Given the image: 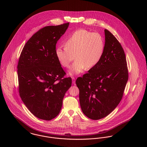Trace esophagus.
<instances>
[{
    "mask_svg": "<svg viewBox=\"0 0 147 147\" xmlns=\"http://www.w3.org/2000/svg\"><path fill=\"white\" fill-rule=\"evenodd\" d=\"M72 83L73 84H75L76 83V79L74 77H72Z\"/></svg>",
    "mask_w": 147,
    "mask_h": 147,
    "instance_id": "34e87169",
    "label": "esophagus"
}]
</instances>
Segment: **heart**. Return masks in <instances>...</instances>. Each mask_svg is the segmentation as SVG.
<instances>
[{"instance_id": "obj_1", "label": "heart", "mask_w": 147, "mask_h": 147, "mask_svg": "<svg viewBox=\"0 0 147 147\" xmlns=\"http://www.w3.org/2000/svg\"><path fill=\"white\" fill-rule=\"evenodd\" d=\"M64 45L65 47L56 48V57L61 65L66 68L70 67L76 57L69 72L71 76L82 73L86 68L91 69L95 67L101 61L105 50L102 35L85 29H79L72 33L66 38Z\"/></svg>"}]
</instances>
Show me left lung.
<instances>
[{"instance_id": "obj_1", "label": "left lung", "mask_w": 147, "mask_h": 147, "mask_svg": "<svg viewBox=\"0 0 147 147\" xmlns=\"http://www.w3.org/2000/svg\"><path fill=\"white\" fill-rule=\"evenodd\" d=\"M104 31L105 50L101 61L76 80L82 111L94 120L107 116L117 106L128 79L124 50L111 32Z\"/></svg>"}]
</instances>
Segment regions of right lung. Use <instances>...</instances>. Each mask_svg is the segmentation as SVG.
Returning a JSON list of instances; mask_svg holds the SVG:
<instances>
[{"mask_svg":"<svg viewBox=\"0 0 147 147\" xmlns=\"http://www.w3.org/2000/svg\"><path fill=\"white\" fill-rule=\"evenodd\" d=\"M69 23L47 26L32 36L21 51L18 64L19 92L28 110L49 121L59 113L65 93L71 85L56 56V43Z\"/></svg>","mask_w":147,"mask_h":147,"instance_id":"add662e5","label":"right lung"}]
</instances>
